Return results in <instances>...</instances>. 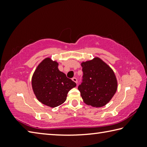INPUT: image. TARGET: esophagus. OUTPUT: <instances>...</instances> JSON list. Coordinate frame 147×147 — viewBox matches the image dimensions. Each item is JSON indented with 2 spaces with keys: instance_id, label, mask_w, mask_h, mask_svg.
Listing matches in <instances>:
<instances>
[{
  "instance_id": "esophagus-1",
  "label": "esophagus",
  "mask_w": 147,
  "mask_h": 147,
  "mask_svg": "<svg viewBox=\"0 0 147 147\" xmlns=\"http://www.w3.org/2000/svg\"><path fill=\"white\" fill-rule=\"evenodd\" d=\"M72 80L74 82L76 83V84H77V82H78V81H77V79H76V78H75V77H73V78H72Z\"/></svg>"
}]
</instances>
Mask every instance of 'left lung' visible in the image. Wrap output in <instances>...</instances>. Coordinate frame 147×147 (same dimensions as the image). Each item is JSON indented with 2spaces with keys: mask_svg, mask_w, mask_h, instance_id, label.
I'll use <instances>...</instances> for the list:
<instances>
[{
  "mask_svg": "<svg viewBox=\"0 0 147 147\" xmlns=\"http://www.w3.org/2000/svg\"><path fill=\"white\" fill-rule=\"evenodd\" d=\"M83 82L78 86L87 105L100 108L106 105L117 89V80L113 69L98 57L82 61Z\"/></svg>",
  "mask_w": 147,
  "mask_h": 147,
  "instance_id": "1",
  "label": "left lung"
}]
</instances>
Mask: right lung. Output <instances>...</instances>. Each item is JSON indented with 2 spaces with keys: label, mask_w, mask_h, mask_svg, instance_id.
<instances>
[{
  "label": "right lung",
  "mask_w": 147,
  "mask_h": 147,
  "mask_svg": "<svg viewBox=\"0 0 147 147\" xmlns=\"http://www.w3.org/2000/svg\"><path fill=\"white\" fill-rule=\"evenodd\" d=\"M58 63L46 58L37 67L32 78V87L38 100L51 108L65 102L68 92L76 84L58 69Z\"/></svg>",
  "instance_id": "add662e5"
}]
</instances>
